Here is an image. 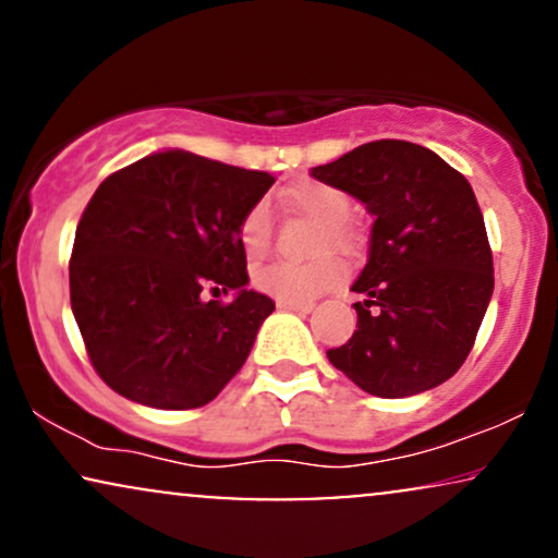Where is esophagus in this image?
Listing matches in <instances>:
<instances>
[{
    "label": "esophagus",
    "instance_id": "esophagus-1",
    "mask_svg": "<svg viewBox=\"0 0 558 558\" xmlns=\"http://www.w3.org/2000/svg\"><path fill=\"white\" fill-rule=\"evenodd\" d=\"M278 310L299 312V315H310V312L315 310V304H312V301H278Z\"/></svg>",
    "mask_w": 558,
    "mask_h": 558
}]
</instances>
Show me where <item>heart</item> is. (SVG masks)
I'll return each instance as SVG.
<instances>
[{"label": "heart", "mask_w": 558, "mask_h": 558, "mask_svg": "<svg viewBox=\"0 0 558 558\" xmlns=\"http://www.w3.org/2000/svg\"><path fill=\"white\" fill-rule=\"evenodd\" d=\"M286 202L296 213L323 226L317 233V252L332 248L354 254L360 235L349 226L351 198L325 183H301L288 191ZM239 243L248 259H262L272 243V213L267 202H254L239 220ZM343 265L332 254H319L312 262H270L254 270V286L278 301H312L343 280Z\"/></svg>", "instance_id": "obj_1"}]
</instances>
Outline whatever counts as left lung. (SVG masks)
Listing matches in <instances>:
<instances>
[{
  "instance_id": "obj_1",
  "label": "left lung",
  "mask_w": 558,
  "mask_h": 558,
  "mask_svg": "<svg viewBox=\"0 0 558 558\" xmlns=\"http://www.w3.org/2000/svg\"><path fill=\"white\" fill-rule=\"evenodd\" d=\"M375 217L369 259L351 291L356 330L328 351L380 399L430 390L462 367L493 296L483 213L462 172L435 151L383 138L312 168Z\"/></svg>"
}]
</instances>
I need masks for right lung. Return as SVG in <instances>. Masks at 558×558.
<instances>
[{"mask_svg": "<svg viewBox=\"0 0 558 558\" xmlns=\"http://www.w3.org/2000/svg\"><path fill=\"white\" fill-rule=\"evenodd\" d=\"M272 183L270 172L165 149L94 191L75 230L70 306L114 393L196 409L243 367L275 301L246 288L239 220Z\"/></svg>", "mask_w": 558, "mask_h": 558, "instance_id": "right-lung-1", "label": "right lung"}]
</instances>
